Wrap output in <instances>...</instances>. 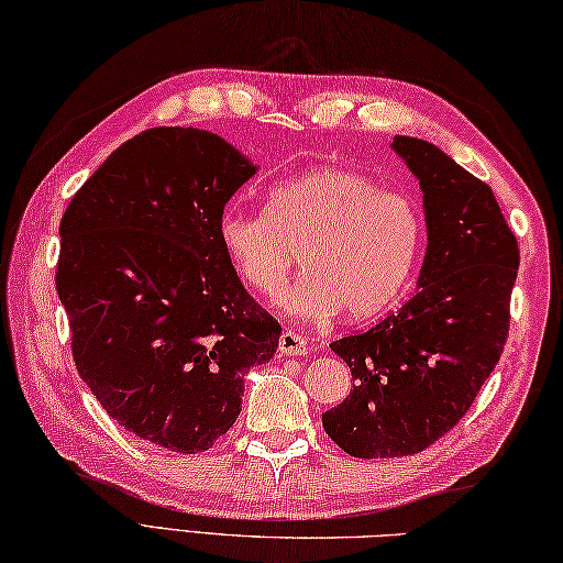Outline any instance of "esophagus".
<instances>
[{
	"label": "esophagus",
	"mask_w": 563,
	"mask_h": 563,
	"mask_svg": "<svg viewBox=\"0 0 563 563\" xmlns=\"http://www.w3.org/2000/svg\"><path fill=\"white\" fill-rule=\"evenodd\" d=\"M280 355H305L307 353V339L295 331H283L278 341Z\"/></svg>",
	"instance_id": "34e87169"
}]
</instances>
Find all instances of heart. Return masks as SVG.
<instances>
[{"instance_id": "obj_1", "label": "heart", "mask_w": 563, "mask_h": 563, "mask_svg": "<svg viewBox=\"0 0 563 563\" xmlns=\"http://www.w3.org/2000/svg\"><path fill=\"white\" fill-rule=\"evenodd\" d=\"M222 254L249 290L273 297L297 261L305 273L283 295L290 317L341 314L367 321L401 295L421 246L413 202L373 178L317 166L271 186L266 214L227 206L218 222Z\"/></svg>"}]
</instances>
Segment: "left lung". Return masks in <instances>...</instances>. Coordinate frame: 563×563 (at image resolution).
Listing matches in <instances>:
<instances>
[{
    "mask_svg": "<svg viewBox=\"0 0 563 563\" xmlns=\"http://www.w3.org/2000/svg\"><path fill=\"white\" fill-rule=\"evenodd\" d=\"M389 147L423 190L428 246L411 300L331 343L355 382L321 423L363 460L421 452L466 413L504 353L520 263L492 188L433 142L397 135Z\"/></svg>",
    "mask_w": 563,
    "mask_h": 563,
    "instance_id": "8db88e82",
    "label": "left lung"
}]
</instances>
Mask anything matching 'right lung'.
Segmentation results:
<instances>
[{
	"label": "right lung",
	"mask_w": 563,
	"mask_h": 563,
	"mask_svg": "<svg viewBox=\"0 0 563 563\" xmlns=\"http://www.w3.org/2000/svg\"><path fill=\"white\" fill-rule=\"evenodd\" d=\"M258 166L198 128L123 142L59 222L57 295L81 379L113 421L172 452L214 445L280 324L227 263L218 222Z\"/></svg>",
	"instance_id": "obj_1"
}]
</instances>
